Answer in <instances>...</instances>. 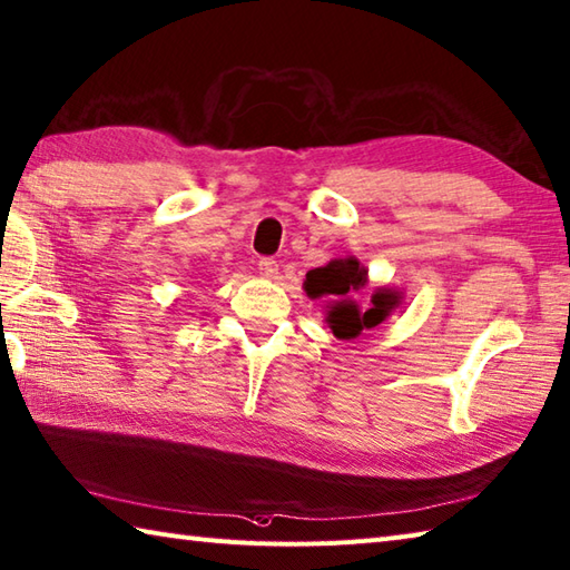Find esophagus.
I'll list each match as a JSON object with an SVG mask.
<instances>
[{
  "instance_id": "esophagus-1",
  "label": "esophagus",
  "mask_w": 570,
  "mask_h": 570,
  "mask_svg": "<svg viewBox=\"0 0 570 570\" xmlns=\"http://www.w3.org/2000/svg\"><path fill=\"white\" fill-rule=\"evenodd\" d=\"M259 274L264 278H276L278 274V264L274 259H269V256H264V259H259Z\"/></svg>"
}]
</instances>
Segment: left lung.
Wrapping results in <instances>:
<instances>
[{
  "instance_id": "left-lung-1",
  "label": "left lung",
  "mask_w": 570,
  "mask_h": 570,
  "mask_svg": "<svg viewBox=\"0 0 570 570\" xmlns=\"http://www.w3.org/2000/svg\"><path fill=\"white\" fill-rule=\"evenodd\" d=\"M367 286V269L355 256L331 259L328 264L311 269L304 278V292L308 298H326V323L331 333L341 341H355L363 331L393 316V311L403 304V292L390 286H377L371 296V308H361L351 298L353 292Z\"/></svg>"
}]
</instances>
